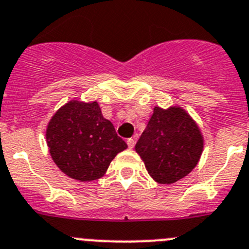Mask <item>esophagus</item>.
I'll list each match as a JSON object with an SVG mask.
<instances>
[{"instance_id":"esophagus-1","label":"esophagus","mask_w":249,"mask_h":249,"mask_svg":"<svg viewBox=\"0 0 249 249\" xmlns=\"http://www.w3.org/2000/svg\"><path fill=\"white\" fill-rule=\"evenodd\" d=\"M127 146H129V149H133L134 146H135V139H133V138H130V139H127Z\"/></svg>"}]
</instances>
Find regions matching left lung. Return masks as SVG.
<instances>
[{"label": "left lung", "mask_w": 249, "mask_h": 249, "mask_svg": "<svg viewBox=\"0 0 249 249\" xmlns=\"http://www.w3.org/2000/svg\"><path fill=\"white\" fill-rule=\"evenodd\" d=\"M135 151L156 182L171 185L196 167L203 151V135L181 107H155Z\"/></svg>", "instance_id": "obj_1"}]
</instances>
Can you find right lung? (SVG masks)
<instances>
[{
    "label": "right lung",
    "instance_id": "1",
    "mask_svg": "<svg viewBox=\"0 0 249 249\" xmlns=\"http://www.w3.org/2000/svg\"><path fill=\"white\" fill-rule=\"evenodd\" d=\"M46 140L52 160L73 180L103 178L119 152L127 147L97 102L71 100L51 118Z\"/></svg>",
    "mask_w": 249,
    "mask_h": 249
}]
</instances>
